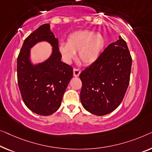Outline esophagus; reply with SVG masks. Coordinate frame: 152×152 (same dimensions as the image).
<instances>
[{
    "label": "esophagus",
    "mask_w": 152,
    "mask_h": 152,
    "mask_svg": "<svg viewBox=\"0 0 152 152\" xmlns=\"http://www.w3.org/2000/svg\"><path fill=\"white\" fill-rule=\"evenodd\" d=\"M73 74H74V76L75 77L78 76L80 74V70L78 68H74L73 70Z\"/></svg>",
    "instance_id": "34e87169"
}]
</instances>
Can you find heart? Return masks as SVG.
<instances>
[{
  "mask_svg": "<svg viewBox=\"0 0 152 152\" xmlns=\"http://www.w3.org/2000/svg\"><path fill=\"white\" fill-rule=\"evenodd\" d=\"M105 38L102 34L89 30L72 33L67 39V44H61L59 51L65 61L69 62L78 52V58L85 65H91L100 56L105 46Z\"/></svg>",
  "mask_w": 152,
  "mask_h": 152,
  "instance_id": "obj_1",
  "label": "heart"
}]
</instances>
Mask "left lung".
<instances>
[{"mask_svg": "<svg viewBox=\"0 0 152 152\" xmlns=\"http://www.w3.org/2000/svg\"><path fill=\"white\" fill-rule=\"evenodd\" d=\"M132 62L126 41L119 36L81 72L80 100L87 111L101 116L118 107L130 83Z\"/></svg>", "mask_w": 152, "mask_h": 152, "instance_id": "left-lung-1", "label": "left lung"}]
</instances>
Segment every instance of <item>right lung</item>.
Segmentation results:
<instances>
[{"label":"right lung","instance_id":"right-lung-1","mask_svg":"<svg viewBox=\"0 0 152 152\" xmlns=\"http://www.w3.org/2000/svg\"><path fill=\"white\" fill-rule=\"evenodd\" d=\"M50 42L53 54L46 62L33 66L30 48L40 40ZM58 41L44 24L31 33L23 43L17 59L18 83L22 100L31 111L48 116L58 109L63 94L73 76L72 66L61 61Z\"/></svg>","mask_w":152,"mask_h":152}]
</instances>
